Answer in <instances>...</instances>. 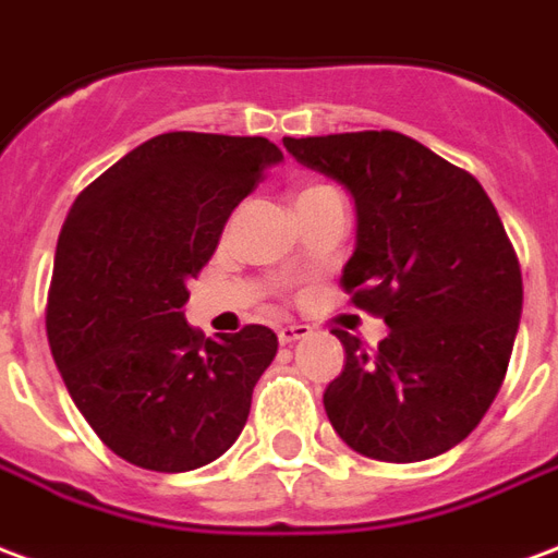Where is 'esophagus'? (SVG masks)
<instances>
[{"mask_svg": "<svg viewBox=\"0 0 558 558\" xmlns=\"http://www.w3.org/2000/svg\"><path fill=\"white\" fill-rule=\"evenodd\" d=\"M308 336H312V329H308L306 324H288V327L279 329V341H282V344H294V341L308 339Z\"/></svg>", "mask_w": 558, "mask_h": 558, "instance_id": "obj_1", "label": "esophagus"}]
</instances>
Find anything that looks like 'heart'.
I'll return each mask as SVG.
<instances>
[{
    "instance_id": "heart-1",
    "label": "heart",
    "mask_w": 558,
    "mask_h": 558,
    "mask_svg": "<svg viewBox=\"0 0 558 558\" xmlns=\"http://www.w3.org/2000/svg\"><path fill=\"white\" fill-rule=\"evenodd\" d=\"M308 190H318V186H308ZM303 193H306V190H303Z\"/></svg>"
}]
</instances>
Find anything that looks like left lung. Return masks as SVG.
<instances>
[{
	"mask_svg": "<svg viewBox=\"0 0 558 558\" xmlns=\"http://www.w3.org/2000/svg\"><path fill=\"white\" fill-rule=\"evenodd\" d=\"M282 145L351 193L356 246L341 282L389 327L374 353L332 329L344 372L324 392L329 425L374 461L437 458L482 422L511 360L523 279L502 219L473 174L404 133Z\"/></svg>",
	"mask_w": 558,
	"mask_h": 558,
	"instance_id": "left-lung-1",
	"label": "left lung"
}]
</instances>
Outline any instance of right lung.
<instances>
[{"label":"right lung","instance_id":"1","mask_svg":"<svg viewBox=\"0 0 558 558\" xmlns=\"http://www.w3.org/2000/svg\"><path fill=\"white\" fill-rule=\"evenodd\" d=\"M282 162L264 136L162 133L76 195L64 219L47 339L73 404L118 458L154 473L217 461L246 425L276 332L205 339L186 284L231 210Z\"/></svg>","mask_w":558,"mask_h":558}]
</instances>
